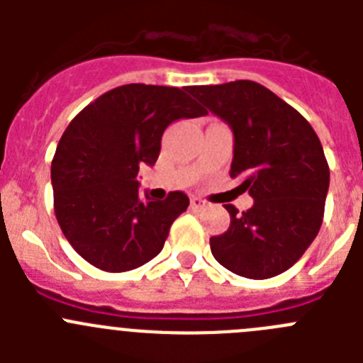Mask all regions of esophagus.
<instances>
[{
  "label": "esophagus",
  "instance_id": "1",
  "mask_svg": "<svg viewBox=\"0 0 363 363\" xmlns=\"http://www.w3.org/2000/svg\"><path fill=\"white\" fill-rule=\"evenodd\" d=\"M191 207H192V209L201 211V209H205V207H207V203H205V201L201 200V198L192 196V198H191Z\"/></svg>",
  "mask_w": 363,
  "mask_h": 363
}]
</instances>
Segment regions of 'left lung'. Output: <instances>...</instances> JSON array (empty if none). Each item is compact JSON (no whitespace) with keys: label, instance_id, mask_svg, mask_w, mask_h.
Returning a JSON list of instances; mask_svg holds the SVG:
<instances>
[{"label":"left lung","instance_id":"1","mask_svg":"<svg viewBox=\"0 0 363 363\" xmlns=\"http://www.w3.org/2000/svg\"><path fill=\"white\" fill-rule=\"evenodd\" d=\"M233 130L230 178L255 200L211 238L214 258L234 274L265 280L293 267L318 234L329 165L318 136L296 108L256 82L187 89Z\"/></svg>","mask_w":363,"mask_h":363}]
</instances>
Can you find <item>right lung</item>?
Returning a JSON list of instances; mask_svg holds the SVG:
<instances>
[{
	"label": "right lung",
	"instance_id": "right-lung-1",
	"mask_svg": "<svg viewBox=\"0 0 363 363\" xmlns=\"http://www.w3.org/2000/svg\"><path fill=\"white\" fill-rule=\"evenodd\" d=\"M187 86L121 85L69 123L50 167L54 213L74 251L94 267L123 272L163 249L172 221L187 211L184 192L140 196V167H152L172 121L203 116Z\"/></svg>",
	"mask_w": 363,
	"mask_h": 363
}]
</instances>
